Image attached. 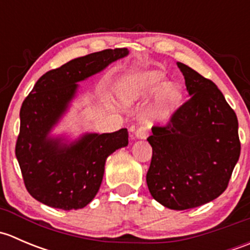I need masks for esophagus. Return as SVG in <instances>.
<instances>
[{
  "instance_id": "34e87169",
  "label": "esophagus",
  "mask_w": 250,
  "mask_h": 250,
  "mask_svg": "<svg viewBox=\"0 0 250 250\" xmlns=\"http://www.w3.org/2000/svg\"><path fill=\"white\" fill-rule=\"evenodd\" d=\"M134 134H135V138H137V139H146L148 135V130H147V128L144 127V125H141V127H139L137 130H135Z\"/></svg>"
}]
</instances>
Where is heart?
<instances>
[{"instance_id":"1","label":"heart","mask_w":250,"mask_h":250,"mask_svg":"<svg viewBox=\"0 0 250 250\" xmlns=\"http://www.w3.org/2000/svg\"><path fill=\"white\" fill-rule=\"evenodd\" d=\"M157 92L150 116L155 121L169 117L181 99L180 88L176 83L165 82V75L160 70H147L123 78L120 84V97L125 104L130 105L147 99Z\"/></svg>"}]
</instances>
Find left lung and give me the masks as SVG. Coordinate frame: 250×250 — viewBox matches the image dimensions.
I'll return each mask as SVG.
<instances>
[{"label":"left lung","instance_id":"obj_1","mask_svg":"<svg viewBox=\"0 0 250 250\" xmlns=\"http://www.w3.org/2000/svg\"><path fill=\"white\" fill-rule=\"evenodd\" d=\"M190 99L166 127H153L146 183L151 196L174 210L215 200L228 188L241 153L238 121L219 88L183 62Z\"/></svg>","mask_w":250,"mask_h":250}]
</instances>
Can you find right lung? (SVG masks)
<instances>
[{"label": "right lung", "instance_id": "1", "mask_svg": "<svg viewBox=\"0 0 250 250\" xmlns=\"http://www.w3.org/2000/svg\"><path fill=\"white\" fill-rule=\"evenodd\" d=\"M128 53L116 48L70 60L40 77L22 102L16 156L25 188L39 202L62 210L85 207L99 191L106 158L128 145L127 128L72 141L50 134L76 98L77 83Z\"/></svg>", "mask_w": 250, "mask_h": 250}]
</instances>
